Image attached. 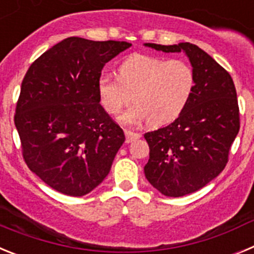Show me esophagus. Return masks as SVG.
<instances>
[{"label": "esophagus", "mask_w": 254, "mask_h": 254, "mask_svg": "<svg viewBox=\"0 0 254 254\" xmlns=\"http://www.w3.org/2000/svg\"><path fill=\"white\" fill-rule=\"evenodd\" d=\"M125 133H126V142H127V143L133 142V141H136L137 138H140V136H141V134L137 133V132L127 131V129L125 131Z\"/></svg>", "instance_id": "34e87169"}]
</instances>
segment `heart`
Masks as SVG:
<instances>
[{
  "mask_svg": "<svg viewBox=\"0 0 254 254\" xmlns=\"http://www.w3.org/2000/svg\"><path fill=\"white\" fill-rule=\"evenodd\" d=\"M196 89V75L182 60H164L132 55L117 68V77L102 75L98 94L105 112L118 114L131 100L134 103L121 116L127 125L149 121L160 127L172 123L190 104Z\"/></svg>",
  "mask_w": 254,
  "mask_h": 254,
  "instance_id": "1",
  "label": "heart"
}]
</instances>
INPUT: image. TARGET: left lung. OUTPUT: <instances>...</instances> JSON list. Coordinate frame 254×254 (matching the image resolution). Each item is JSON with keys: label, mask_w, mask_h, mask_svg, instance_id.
Wrapping results in <instances>:
<instances>
[{"label": "left lung", "mask_w": 254, "mask_h": 254, "mask_svg": "<svg viewBox=\"0 0 254 254\" xmlns=\"http://www.w3.org/2000/svg\"><path fill=\"white\" fill-rule=\"evenodd\" d=\"M165 53L185 52L196 75V89L173 123L145 133L150 158L143 168L150 185L168 197L205 187L223 172L239 132V107L232 76L194 44L145 43Z\"/></svg>", "instance_id": "left-lung-1"}]
</instances>
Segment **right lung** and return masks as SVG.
<instances>
[{
  "mask_svg": "<svg viewBox=\"0 0 254 254\" xmlns=\"http://www.w3.org/2000/svg\"><path fill=\"white\" fill-rule=\"evenodd\" d=\"M127 42L69 37L29 67L15 126L26 165L67 196L81 197L104 181L125 142L120 126L100 105L98 80Z\"/></svg>",
  "mask_w": 254,
  "mask_h": 254,
  "instance_id": "obj_1",
  "label": "right lung"
}]
</instances>
